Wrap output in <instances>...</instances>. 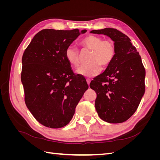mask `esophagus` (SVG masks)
<instances>
[{
    "label": "esophagus",
    "mask_w": 160,
    "mask_h": 160,
    "mask_svg": "<svg viewBox=\"0 0 160 160\" xmlns=\"http://www.w3.org/2000/svg\"><path fill=\"white\" fill-rule=\"evenodd\" d=\"M86 81H87V83H88V85H89V84H90V83H91V79H89V78H88V79H86Z\"/></svg>",
    "instance_id": "obj_1"
}]
</instances>
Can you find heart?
Segmentation results:
<instances>
[{
    "label": "heart",
    "mask_w": 160,
    "mask_h": 160,
    "mask_svg": "<svg viewBox=\"0 0 160 160\" xmlns=\"http://www.w3.org/2000/svg\"><path fill=\"white\" fill-rule=\"evenodd\" d=\"M83 49L91 51L88 65H81L77 69L78 74L91 77L98 75L101 71V67L108 66L112 62L115 55L116 48L114 42L111 39L103 40L102 37L96 35H89L80 42ZM65 56L69 64L77 67L79 64V51L73 45L66 48Z\"/></svg>",
    "instance_id": "heart-1"
}]
</instances>
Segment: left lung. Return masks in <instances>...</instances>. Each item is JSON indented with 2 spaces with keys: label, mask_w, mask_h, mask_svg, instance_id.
<instances>
[{
  "label": "left lung",
  "mask_w": 160,
  "mask_h": 160,
  "mask_svg": "<svg viewBox=\"0 0 160 160\" xmlns=\"http://www.w3.org/2000/svg\"><path fill=\"white\" fill-rule=\"evenodd\" d=\"M90 32L108 36L116 48L112 62L89 85L97 93L96 111L106 122H124L137 110L145 93L146 70L141 57L130 38L115 28Z\"/></svg>",
  "instance_id": "obj_1"
}]
</instances>
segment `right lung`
<instances>
[{
  "instance_id": "add662e5",
  "label": "right lung",
  "mask_w": 160,
  "mask_h": 160,
  "mask_svg": "<svg viewBox=\"0 0 160 160\" xmlns=\"http://www.w3.org/2000/svg\"><path fill=\"white\" fill-rule=\"evenodd\" d=\"M84 29H43L36 34L22 58L21 82L27 108L38 122L50 128L69 123L89 86L73 73L65 56Z\"/></svg>"
}]
</instances>
